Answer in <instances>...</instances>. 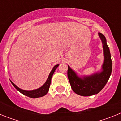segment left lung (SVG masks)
Returning a JSON list of instances; mask_svg holds the SVG:
<instances>
[{"mask_svg": "<svg viewBox=\"0 0 121 121\" xmlns=\"http://www.w3.org/2000/svg\"><path fill=\"white\" fill-rule=\"evenodd\" d=\"M103 47L104 59L101 71L89 76L80 77L68 65V78L71 87L75 93L82 96H89L96 95L102 90L106 85L112 73V62L110 49L107 44L106 38L102 33H98Z\"/></svg>", "mask_w": 121, "mask_h": 121, "instance_id": "8db88e82", "label": "left lung"}]
</instances>
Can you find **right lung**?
<instances>
[{"label":"right lung","instance_id":"obj_1","mask_svg":"<svg viewBox=\"0 0 121 121\" xmlns=\"http://www.w3.org/2000/svg\"><path fill=\"white\" fill-rule=\"evenodd\" d=\"M59 64L56 65L53 68L52 70L51 71V72L50 73V74H49L48 77L46 81V82H45V84H43L42 86H40V88H37L36 90H24L21 89L20 88H19L17 85H15L12 81H11V84H13L15 88H16L19 92L21 93L23 95H25L26 96L29 97V98H40V97H42L45 95H47V93H48L49 90V88H50V84H51V78L53 76V74H54V71L56 70V68L58 67Z\"/></svg>","mask_w":121,"mask_h":121}]
</instances>
